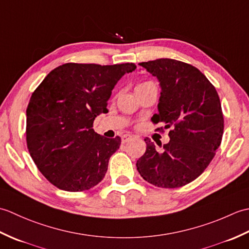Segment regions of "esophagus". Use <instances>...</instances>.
<instances>
[{"label": "esophagus", "mask_w": 249, "mask_h": 249, "mask_svg": "<svg viewBox=\"0 0 249 249\" xmlns=\"http://www.w3.org/2000/svg\"><path fill=\"white\" fill-rule=\"evenodd\" d=\"M131 138H133V136H130V135H124V136H122V143H125V142H127V141L130 140Z\"/></svg>", "instance_id": "esophagus-1"}]
</instances>
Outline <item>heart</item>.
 Returning a JSON list of instances; mask_svg holds the SVG:
<instances>
[{
    "label": "heart",
    "mask_w": 249,
    "mask_h": 249,
    "mask_svg": "<svg viewBox=\"0 0 249 249\" xmlns=\"http://www.w3.org/2000/svg\"><path fill=\"white\" fill-rule=\"evenodd\" d=\"M145 83H149V82H145ZM145 83H141V84H145ZM139 86H140V84H139Z\"/></svg>",
    "instance_id": "b5f03b06"
}]
</instances>
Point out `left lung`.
I'll return each instance as SVG.
<instances>
[{"instance_id": "1", "label": "left lung", "mask_w": 249, "mask_h": 249, "mask_svg": "<svg viewBox=\"0 0 249 249\" xmlns=\"http://www.w3.org/2000/svg\"><path fill=\"white\" fill-rule=\"evenodd\" d=\"M139 65L160 82L158 113L153 122L172 130L161 151L144 139L146 151L137 160V169L157 187L184 186L205 170L220 145L224 116L218 94L198 68L186 63L157 59Z\"/></svg>"}]
</instances>
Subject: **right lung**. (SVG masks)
<instances>
[{"instance_id":"obj_1","label":"right lung","mask_w":249,"mask_h":249,"mask_svg":"<svg viewBox=\"0 0 249 249\" xmlns=\"http://www.w3.org/2000/svg\"><path fill=\"white\" fill-rule=\"evenodd\" d=\"M136 67L67 63L51 71L32 94L26 109L28 149L38 170L57 188L83 192L104 178L121 138L96 134L93 122L108 112L115 84Z\"/></svg>"}]
</instances>
